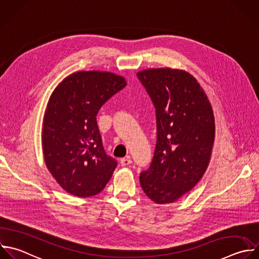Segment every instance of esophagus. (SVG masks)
I'll return each instance as SVG.
<instances>
[{
	"mask_svg": "<svg viewBox=\"0 0 259 259\" xmlns=\"http://www.w3.org/2000/svg\"><path fill=\"white\" fill-rule=\"evenodd\" d=\"M133 161L131 159V157H124V158H121L120 159V164L121 166H128L130 164H132Z\"/></svg>",
	"mask_w": 259,
	"mask_h": 259,
	"instance_id": "obj_1",
	"label": "esophagus"
}]
</instances>
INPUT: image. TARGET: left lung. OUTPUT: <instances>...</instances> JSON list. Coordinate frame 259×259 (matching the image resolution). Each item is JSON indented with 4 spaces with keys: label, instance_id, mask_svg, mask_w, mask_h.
I'll use <instances>...</instances> for the list:
<instances>
[{
    "label": "left lung",
    "instance_id": "1",
    "mask_svg": "<svg viewBox=\"0 0 259 259\" xmlns=\"http://www.w3.org/2000/svg\"><path fill=\"white\" fill-rule=\"evenodd\" d=\"M157 119L153 161L140 175L154 202L171 203L191 190L204 174L214 141V116L197 80L188 72L158 68L138 72Z\"/></svg>",
    "mask_w": 259,
    "mask_h": 259
}]
</instances>
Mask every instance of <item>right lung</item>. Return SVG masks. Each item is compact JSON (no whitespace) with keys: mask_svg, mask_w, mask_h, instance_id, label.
Instances as JSON below:
<instances>
[{"mask_svg":"<svg viewBox=\"0 0 259 259\" xmlns=\"http://www.w3.org/2000/svg\"><path fill=\"white\" fill-rule=\"evenodd\" d=\"M125 78L111 72L79 71L52 93L42 123L46 165L61 187L78 197L98 194L117 165L102 146L96 115L124 88Z\"/></svg>","mask_w":259,"mask_h":259,"instance_id":"add662e5","label":"right lung"}]
</instances>
